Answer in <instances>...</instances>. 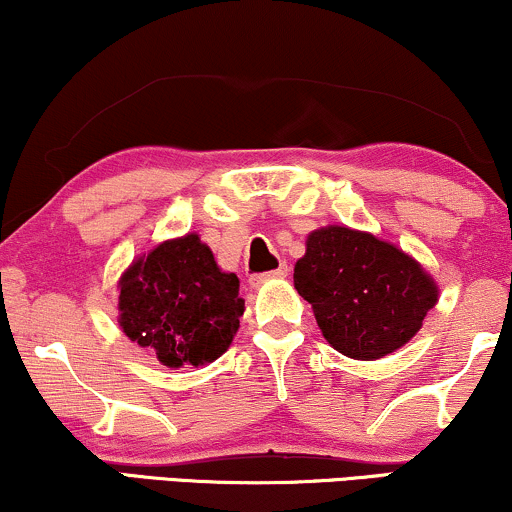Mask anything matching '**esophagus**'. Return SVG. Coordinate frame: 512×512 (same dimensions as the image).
Here are the masks:
<instances>
[{"label":"esophagus","mask_w":512,"mask_h":512,"mask_svg":"<svg viewBox=\"0 0 512 512\" xmlns=\"http://www.w3.org/2000/svg\"><path fill=\"white\" fill-rule=\"evenodd\" d=\"M288 276V267L286 264H281L279 269H274V272H267V274H257V276H252L250 279V286L252 288H257V286H262L264 281H272V279H286Z\"/></svg>","instance_id":"1"}]
</instances>
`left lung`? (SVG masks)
<instances>
[{"label":"left lung","mask_w":512,"mask_h":512,"mask_svg":"<svg viewBox=\"0 0 512 512\" xmlns=\"http://www.w3.org/2000/svg\"><path fill=\"white\" fill-rule=\"evenodd\" d=\"M293 281L329 346L353 360L396 353L439 300V286L415 257L338 224L307 236Z\"/></svg>","instance_id":"obj_1"}]
</instances>
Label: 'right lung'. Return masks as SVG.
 Wrapping results in <instances>:
<instances>
[{"label": "right lung", "mask_w": 512, "mask_h": 512, "mask_svg": "<svg viewBox=\"0 0 512 512\" xmlns=\"http://www.w3.org/2000/svg\"><path fill=\"white\" fill-rule=\"evenodd\" d=\"M238 286L197 233L164 240L121 274L119 326L166 367H205L236 336L245 312Z\"/></svg>", "instance_id": "1"}]
</instances>
